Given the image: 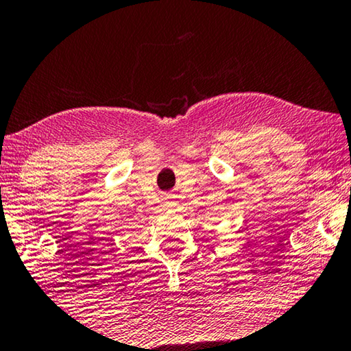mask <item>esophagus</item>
<instances>
[{
	"label": "esophagus",
	"instance_id": "1",
	"mask_svg": "<svg viewBox=\"0 0 351 351\" xmlns=\"http://www.w3.org/2000/svg\"><path fill=\"white\" fill-rule=\"evenodd\" d=\"M162 204H164L165 208H173L175 206V197L170 195V194H165L164 197H162Z\"/></svg>",
	"mask_w": 351,
	"mask_h": 351
}]
</instances>
